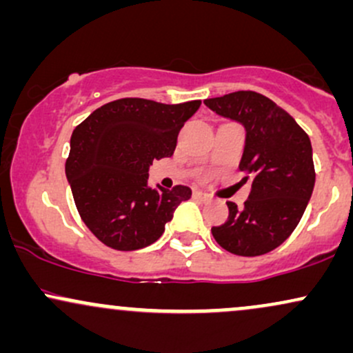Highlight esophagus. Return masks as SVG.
Listing matches in <instances>:
<instances>
[{
    "label": "esophagus",
    "instance_id": "34e87169",
    "mask_svg": "<svg viewBox=\"0 0 353 353\" xmlns=\"http://www.w3.org/2000/svg\"><path fill=\"white\" fill-rule=\"evenodd\" d=\"M194 196H196L197 199H199V201H204V202L210 199V196H209V194L202 192V190H194Z\"/></svg>",
    "mask_w": 353,
    "mask_h": 353
}]
</instances>
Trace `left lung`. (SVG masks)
I'll return each instance as SVG.
<instances>
[{
  "mask_svg": "<svg viewBox=\"0 0 353 353\" xmlns=\"http://www.w3.org/2000/svg\"><path fill=\"white\" fill-rule=\"evenodd\" d=\"M204 104L244 125L245 144L239 169L252 177L249 199L242 208L228 202V221L212 228V236L222 249L236 255L270 252L297 228L314 190L309 136L289 112L259 92H230L205 99Z\"/></svg>",
  "mask_w": 353,
  "mask_h": 353,
  "instance_id": "obj_1",
  "label": "left lung"
}]
</instances>
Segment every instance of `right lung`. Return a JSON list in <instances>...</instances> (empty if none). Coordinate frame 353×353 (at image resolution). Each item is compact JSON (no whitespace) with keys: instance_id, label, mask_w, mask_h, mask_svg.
I'll list each match as a JSON object with an SVG mask.
<instances>
[{"instance_id":"right-lung-1","label":"right lung","mask_w":353,"mask_h":353,"mask_svg":"<svg viewBox=\"0 0 353 353\" xmlns=\"http://www.w3.org/2000/svg\"><path fill=\"white\" fill-rule=\"evenodd\" d=\"M201 101L163 104L124 98L91 112L72 131L66 177L88 229L116 250H137L163 236L192 190L149 188L154 159L172 156L177 134Z\"/></svg>"}]
</instances>
